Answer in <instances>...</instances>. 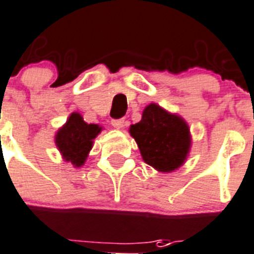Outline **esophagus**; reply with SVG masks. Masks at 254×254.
Segmentation results:
<instances>
[{"instance_id": "obj_1", "label": "esophagus", "mask_w": 254, "mask_h": 254, "mask_svg": "<svg viewBox=\"0 0 254 254\" xmlns=\"http://www.w3.org/2000/svg\"><path fill=\"white\" fill-rule=\"evenodd\" d=\"M125 119H113V121H111V126L117 129L123 128V127H125Z\"/></svg>"}]
</instances>
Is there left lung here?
<instances>
[{
  "instance_id": "left-lung-1",
  "label": "left lung",
  "mask_w": 254,
  "mask_h": 254,
  "mask_svg": "<svg viewBox=\"0 0 254 254\" xmlns=\"http://www.w3.org/2000/svg\"><path fill=\"white\" fill-rule=\"evenodd\" d=\"M128 131L144 161L161 173L181 168L190 153L191 135L186 121L157 103L145 106L141 121L129 126Z\"/></svg>"
}]
</instances>
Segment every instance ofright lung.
Segmentation results:
<instances>
[{"instance_id":"obj_1","label":"right lung","mask_w":254,"mask_h":254,"mask_svg":"<svg viewBox=\"0 0 254 254\" xmlns=\"http://www.w3.org/2000/svg\"><path fill=\"white\" fill-rule=\"evenodd\" d=\"M102 131V127L94 123H86L80 113H72L66 122L55 135V144L63 160L80 168L92 151L94 139Z\"/></svg>"}]
</instances>
